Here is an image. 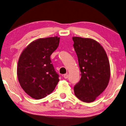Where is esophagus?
<instances>
[{"label": "esophagus", "instance_id": "esophagus-1", "mask_svg": "<svg viewBox=\"0 0 126 126\" xmlns=\"http://www.w3.org/2000/svg\"><path fill=\"white\" fill-rule=\"evenodd\" d=\"M63 77L65 79H67V78H68V74H64V75H63Z\"/></svg>", "mask_w": 126, "mask_h": 126}]
</instances>
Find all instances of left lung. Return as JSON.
<instances>
[{"label":"left lung","mask_w":126,"mask_h":126,"mask_svg":"<svg viewBox=\"0 0 126 126\" xmlns=\"http://www.w3.org/2000/svg\"><path fill=\"white\" fill-rule=\"evenodd\" d=\"M78 58L81 78L74 87V94L81 101H94L108 85L111 71L104 48L90 38L73 37Z\"/></svg>","instance_id":"1"}]
</instances>
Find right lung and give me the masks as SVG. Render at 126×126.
<instances>
[{"mask_svg":"<svg viewBox=\"0 0 126 126\" xmlns=\"http://www.w3.org/2000/svg\"><path fill=\"white\" fill-rule=\"evenodd\" d=\"M60 37L38 38L22 51L17 63V76L27 94L36 100L53 92L59 79L50 59Z\"/></svg>","mask_w":126,"mask_h":126,"instance_id":"1","label":"right lung"}]
</instances>
